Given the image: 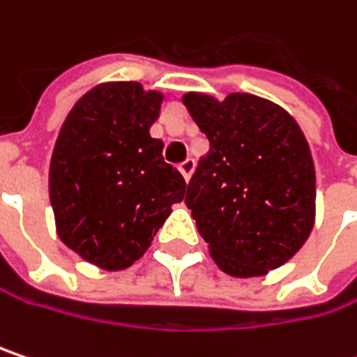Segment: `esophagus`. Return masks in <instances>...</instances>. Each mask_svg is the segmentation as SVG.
<instances>
[{
    "label": "esophagus",
    "mask_w": 357,
    "mask_h": 357,
    "mask_svg": "<svg viewBox=\"0 0 357 357\" xmlns=\"http://www.w3.org/2000/svg\"><path fill=\"white\" fill-rule=\"evenodd\" d=\"M194 167H196V161L194 159H185L183 163H179V174L183 176V179L188 181V179L192 178V174H194Z\"/></svg>",
    "instance_id": "1"
}]
</instances>
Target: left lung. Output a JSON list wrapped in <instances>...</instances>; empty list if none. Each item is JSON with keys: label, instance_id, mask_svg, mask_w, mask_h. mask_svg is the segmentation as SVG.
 <instances>
[{"label": "left lung", "instance_id": "1", "mask_svg": "<svg viewBox=\"0 0 357 357\" xmlns=\"http://www.w3.org/2000/svg\"><path fill=\"white\" fill-rule=\"evenodd\" d=\"M185 110L211 149L185 204L216 266L235 278L286 264L314 225V163L298 122L270 100L190 91Z\"/></svg>", "mask_w": 357, "mask_h": 357}]
</instances>
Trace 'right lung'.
<instances>
[{"label": "right lung", "instance_id": "add662e5", "mask_svg": "<svg viewBox=\"0 0 357 357\" xmlns=\"http://www.w3.org/2000/svg\"><path fill=\"white\" fill-rule=\"evenodd\" d=\"M163 93L137 82L91 87L67 114L52 149L49 196L59 239L116 272L143 257L183 200L185 181L151 137Z\"/></svg>", "mask_w": 357, "mask_h": 357}]
</instances>
